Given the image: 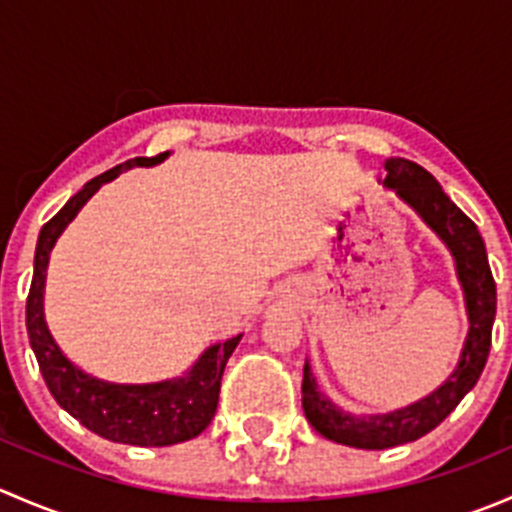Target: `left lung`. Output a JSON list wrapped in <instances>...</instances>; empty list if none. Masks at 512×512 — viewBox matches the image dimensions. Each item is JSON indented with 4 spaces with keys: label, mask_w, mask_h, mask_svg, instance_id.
<instances>
[{
    "label": "left lung",
    "mask_w": 512,
    "mask_h": 512,
    "mask_svg": "<svg viewBox=\"0 0 512 512\" xmlns=\"http://www.w3.org/2000/svg\"><path fill=\"white\" fill-rule=\"evenodd\" d=\"M384 168L389 173L384 185L394 188L399 198L406 200L453 252L458 280L466 292L471 329H468L461 361H458L456 371L448 376L446 384L438 386L426 399L384 416L356 418L352 414H344L317 389L309 364H304L302 409L314 431L334 443L366 448V451H384V448L416 441V438L433 431L461 404L463 396L476 386L480 371L488 361L495 319V280L488 265V255H485V242L476 223L443 193L438 180L414 160L389 158Z\"/></svg>",
    "instance_id": "8db88e82"
}]
</instances>
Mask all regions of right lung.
Wrapping results in <instances>:
<instances>
[{
    "instance_id": "obj_1",
    "label": "right lung",
    "mask_w": 512,
    "mask_h": 512,
    "mask_svg": "<svg viewBox=\"0 0 512 512\" xmlns=\"http://www.w3.org/2000/svg\"><path fill=\"white\" fill-rule=\"evenodd\" d=\"M165 156L168 153H158L153 158H133L96 175L41 227L34 255V277L27 297L29 342H32L41 376L56 404L69 411L76 421L84 423L89 431L113 443H128V446H173V443L190 441L203 433L218 411L225 364L235 352L242 334L210 347L183 379L146 386L106 384L76 369L56 347L44 322V282L56 237L84 208L86 200L123 170L133 165H156Z\"/></svg>"
}]
</instances>
